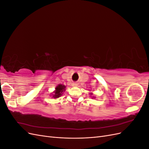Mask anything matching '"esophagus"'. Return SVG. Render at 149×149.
Listing matches in <instances>:
<instances>
[{"label":"esophagus","mask_w":149,"mask_h":149,"mask_svg":"<svg viewBox=\"0 0 149 149\" xmlns=\"http://www.w3.org/2000/svg\"><path fill=\"white\" fill-rule=\"evenodd\" d=\"M73 86H77V83H74L73 84Z\"/></svg>","instance_id":"obj_1"}]
</instances>
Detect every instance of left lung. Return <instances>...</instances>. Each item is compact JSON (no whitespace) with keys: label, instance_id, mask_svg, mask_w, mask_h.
<instances>
[{"label":"left lung","instance_id":"obj_1","mask_svg":"<svg viewBox=\"0 0 149 149\" xmlns=\"http://www.w3.org/2000/svg\"><path fill=\"white\" fill-rule=\"evenodd\" d=\"M90 94H91V95H92V93H90Z\"/></svg>","mask_w":149,"mask_h":149}]
</instances>
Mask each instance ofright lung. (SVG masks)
Masks as SVG:
<instances>
[{"label":"right lung","mask_w":149,"mask_h":149,"mask_svg":"<svg viewBox=\"0 0 149 149\" xmlns=\"http://www.w3.org/2000/svg\"><path fill=\"white\" fill-rule=\"evenodd\" d=\"M65 88H66V86L65 85L58 84L56 87L55 91H54V93L52 94V97L56 99L60 97L63 94V92L66 90Z\"/></svg>","instance_id":"right-lung-1"}]
</instances>
